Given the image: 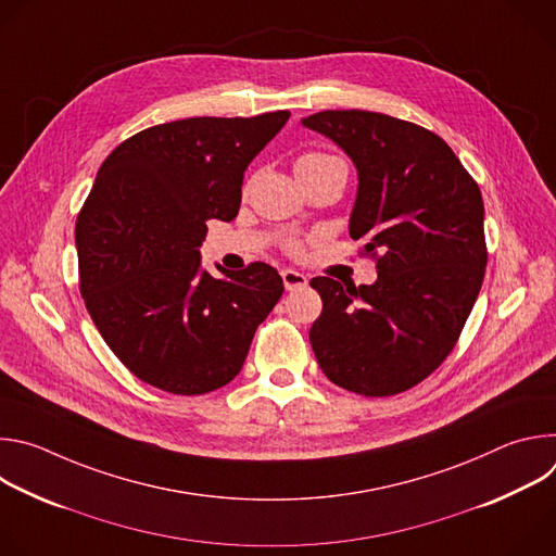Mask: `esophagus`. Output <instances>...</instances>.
<instances>
[{"label": "esophagus", "mask_w": 556, "mask_h": 556, "mask_svg": "<svg viewBox=\"0 0 556 556\" xmlns=\"http://www.w3.org/2000/svg\"><path fill=\"white\" fill-rule=\"evenodd\" d=\"M281 279H283L286 290H299V288L307 286V277L303 273H299V270H292V268H283L281 270Z\"/></svg>", "instance_id": "obj_1"}]
</instances>
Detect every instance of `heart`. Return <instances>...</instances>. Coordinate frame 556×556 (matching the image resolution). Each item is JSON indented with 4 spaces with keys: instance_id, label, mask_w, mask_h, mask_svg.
I'll return each mask as SVG.
<instances>
[{
    "instance_id": "1",
    "label": "heart",
    "mask_w": 556,
    "mask_h": 556,
    "mask_svg": "<svg viewBox=\"0 0 556 556\" xmlns=\"http://www.w3.org/2000/svg\"><path fill=\"white\" fill-rule=\"evenodd\" d=\"M328 157H332V155H326V153H305V155H301L299 161H296V167L309 165V163H321V161H328Z\"/></svg>"
}]
</instances>
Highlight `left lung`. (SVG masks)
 I'll use <instances>...</instances> for the list:
<instances>
[{
    "label": "left lung",
    "instance_id": "1",
    "mask_svg": "<svg viewBox=\"0 0 556 556\" xmlns=\"http://www.w3.org/2000/svg\"><path fill=\"white\" fill-rule=\"evenodd\" d=\"M301 125L337 142L358 174L350 237L376 257L371 286L314 277L324 312L309 343L324 374L361 395L425 380L455 348L486 268L478 182L433 131L365 110H326Z\"/></svg>",
    "mask_w": 556,
    "mask_h": 556
}]
</instances>
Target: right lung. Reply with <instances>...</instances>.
I'll list each match as a JSON object with an SVG mask.
<instances>
[{
    "mask_svg": "<svg viewBox=\"0 0 556 556\" xmlns=\"http://www.w3.org/2000/svg\"><path fill=\"white\" fill-rule=\"evenodd\" d=\"M290 112L195 116L138 131L101 165L76 219L81 294L121 363L157 389L200 395L240 374L283 292L268 264L202 268L206 219L230 222L244 172Z\"/></svg>",
    "mask_w": 556,
    "mask_h": 556,
    "instance_id": "add662e5",
    "label": "right lung"
}]
</instances>
